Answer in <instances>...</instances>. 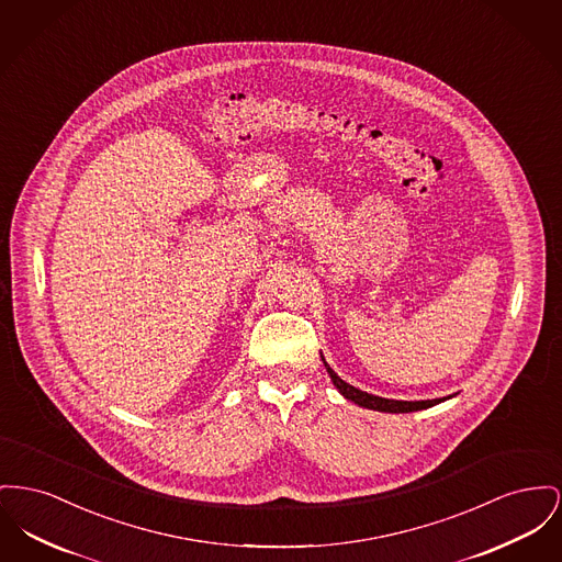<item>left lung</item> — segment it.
I'll return each instance as SVG.
<instances>
[{
  "instance_id": "obj_1",
  "label": "left lung",
  "mask_w": 562,
  "mask_h": 562,
  "mask_svg": "<svg viewBox=\"0 0 562 562\" xmlns=\"http://www.w3.org/2000/svg\"><path fill=\"white\" fill-rule=\"evenodd\" d=\"M323 363H325V369H327V373L330 375L333 386H335L341 395L346 396L348 401H352V403H357V405H361V407H367V409L389 412V414H407V412L427 409V407H432V405H437V403H441V401H446V398H452V396H454L450 395L441 396V398H427V401H396V398H384V396L369 395V393H364V391L355 389L352 384L344 382V380H341V378L330 369L329 363L325 361V357H323Z\"/></svg>"
}]
</instances>
